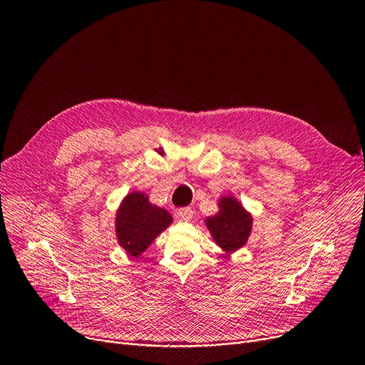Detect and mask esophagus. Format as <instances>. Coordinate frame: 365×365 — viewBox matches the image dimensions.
Masks as SVG:
<instances>
[{
  "label": "esophagus",
  "mask_w": 365,
  "mask_h": 365,
  "mask_svg": "<svg viewBox=\"0 0 365 365\" xmlns=\"http://www.w3.org/2000/svg\"><path fill=\"white\" fill-rule=\"evenodd\" d=\"M177 214H178V217H180L181 220L190 221V220H192V217H193V210H192V207H188V206L180 207V210L177 211Z\"/></svg>",
  "instance_id": "1"
}]
</instances>
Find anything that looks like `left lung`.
Listing matches in <instances>:
<instances>
[{"instance_id":"1","label":"left lung","mask_w":365,"mask_h":365,"mask_svg":"<svg viewBox=\"0 0 365 365\" xmlns=\"http://www.w3.org/2000/svg\"><path fill=\"white\" fill-rule=\"evenodd\" d=\"M220 211L206 218V227L215 244L227 254L237 251L247 244L252 230V217L232 196H224L218 202Z\"/></svg>"}]
</instances>
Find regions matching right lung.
<instances>
[{"instance_id":"right-lung-1","label":"right lung","mask_w":365,"mask_h":365,"mask_svg":"<svg viewBox=\"0 0 365 365\" xmlns=\"http://www.w3.org/2000/svg\"><path fill=\"white\" fill-rule=\"evenodd\" d=\"M172 222L170 214L141 192L129 193L115 214V236L118 245L129 255H141Z\"/></svg>"}]
</instances>
